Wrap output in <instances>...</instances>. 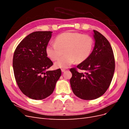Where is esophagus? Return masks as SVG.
Wrapping results in <instances>:
<instances>
[{
  "mask_svg": "<svg viewBox=\"0 0 129 129\" xmlns=\"http://www.w3.org/2000/svg\"><path fill=\"white\" fill-rule=\"evenodd\" d=\"M61 71H62V72H64L66 71V69L62 68V69H61Z\"/></svg>",
  "mask_w": 129,
  "mask_h": 129,
  "instance_id": "obj_1",
  "label": "esophagus"
}]
</instances>
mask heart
<instances>
[{"label": "heart", "instance_id": "heart-1", "mask_svg": "<svg viewBox=\"0 0 129 129\" xmlns=\"http://www.w3.org/2000/svg\"><path fill=\"white\" fill-rule=\"evenodd\" d=\"M94 46L93 38L78 32H64L56 37L55 42L46 47V53L50 60L55 61L56 68H66L75 63H82L90 56Z\"/></svg>", "mask_w": 129, "mask_h": 129}]
</instances>
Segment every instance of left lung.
<instances>
[{"label": "left lung", "mask_w": 129, "mask_h": 129, "mask_svg": "<svg viewBox=\"0 0 129 129\" xmlns=\"http://www.w3.org/2000/svg\"><path fill=\"white\" fill-rule=\"evenodd\" d=\"M95 45L90 55L77 66L84 70L79 73L77 68L70 69L72 90L76 96L85 100L99 98L110 86L115 69L114 53L108 40L98 31L93 30Z\"/></svg>", "instance_id": "obj_1"}]
</instances>
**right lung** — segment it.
<instances>
[{
	"instance_id": "obj_1",
	"label": "right lung",
	"mask_w": 129,
	"mask_h": 129,
	"mask_svg": "<svg viewBox=\"0 0 129 129\" xmlns=\"http://www.w3.org/2000/svg\"><path fill=\"white\" fill-rule=\"evenodd\" d=\"M52 33L50 31L30 33L14 53L13 68L18 86L24 95L33 100H43L51 95L61 75L60 69L47 71L53 64L46 50Z\"/></svg>"
}]
</instances>
